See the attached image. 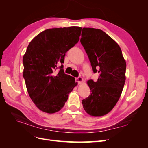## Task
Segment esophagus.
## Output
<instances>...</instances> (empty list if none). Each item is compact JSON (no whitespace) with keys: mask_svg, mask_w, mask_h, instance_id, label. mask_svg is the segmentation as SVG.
<instances>
[{"mask_svg":"<svg viewBox=\"0 0 148 148\" xmlns=\"http://www.w3.org/2000/svg\"><path fill=\"white\" fill-rule=\"evenodd\" d=\"M76 80H77V81L78 82V84H82L83 82V79L81 77H79L78 78H76Z\"/></svg>","mask_w":148,"mask_h":148,"instance_id":"34e87169","label":"esophagus"}]
</instances>
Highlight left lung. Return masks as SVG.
Here are the masks:
<instances>
[{"mask_svg": "<svg viewBox=\"0 0 148 148\" xmlns=\"http://www.w3.org/2000/svg\"><path fill=\"white\" fill-rule=\"evenodd\" d=\"M80 42L93 71L99 73L97 82H87L91 94L82 104L89 115L101 117L112 110L122 92L126 61L119 44L101 29L83 28Z\"/></svg>", "mask_w": 148, "mask_h": 148, "instance_id": "1", "label": "left lung"}]
</instances>
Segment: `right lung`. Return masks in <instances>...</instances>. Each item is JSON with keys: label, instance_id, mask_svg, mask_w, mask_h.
<instances>
[{"label": "right lung", "instance_id": "1", "mask_svg": "<svg viewBox=\"0 0 148 148\" xmlns=\"http://www.w3.org/2000/svg\"><path fill=\"white\" fill-rule=\"evenodd\" d=\"M82 28L48 29L31 41L23 57V76L30 98L38 108L47 114L59 111L69 94L78 84L64 73L63 65L57 73L58 63L63 64L65 53L78 43Z\"/></svg>", "mask_w": 148, "mask_h": 148}]
</instances>
